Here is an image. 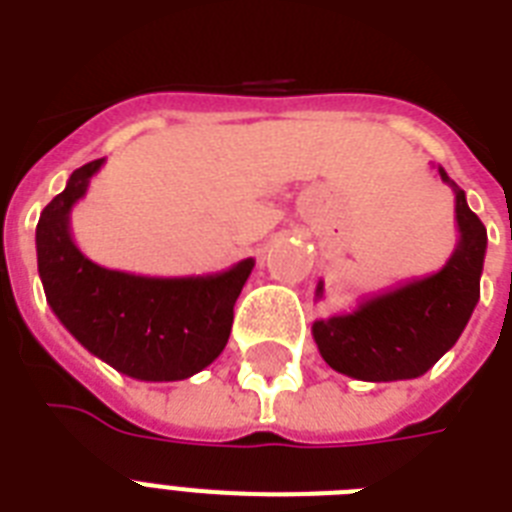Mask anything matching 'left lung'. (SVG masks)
Here are the masks:
<instances>
[{
  "label": "left lung",
  "instance_id": "obj_1",
  "mask_svg": "<svg viewBox=\"0 0 512 512\" xmlns=\"http://www.w3.org/2000/svg\"><path fill=\"white\" fill-rule=\"evenodd\" d=\"M438 175L454 191L457 249L433 276L366 297L350 313L313 321V340L335 372L364 382L414 380L428 372L468 327L481 297L486 228L444 167H438ZM316 297H324L321 281Z\"/></svg>",
  "mask_w": 512,
  "mask_h": 512
}]
</instances>
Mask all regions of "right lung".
<instances>
[{"label":"right lung","instance_id":"obj_1","mask_svg":"<svg viewBox=\"0 0 512 512\" xmlns=\"http://www.w3.org/2000/svg\"><path fill=\"white\" fill-rule=\"evenodd\" d=\"M106 159L71 172L42 209L36 263L44 295L60 324L116 372L146 382L185 380L223 353L233 305L255 260L207 276H135L82 255L71 236V207Z\"/></svg>","mask_w":512,"mask_h":512}]
</instances>
